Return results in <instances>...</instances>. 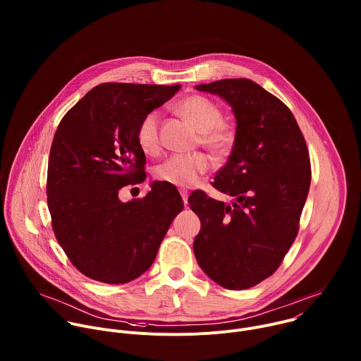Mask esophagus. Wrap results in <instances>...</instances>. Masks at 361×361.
<instances>
[{
	"mask_svg": "<svg viewBox=\"0 0 361 361\" xmlns=\"http://www.w3.org/2000/svg\"><path fill=\"white\" fill-rule=\"evenodd\" d=\"M180 194H181V197H183L184 204L187 205V204H188V191H187V190H181V191H180Z\"/></svg>",
	"mask_w": 361,
	"mask_h": 361,
	"instance_id": "esophagus-1",
	"label": "esophagus"
}]
</instances>
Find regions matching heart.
Wrapping results in <instances>:
<instances>
[{"instance_id":"b5f03b06","label":"heart","mask_w":361,"mask_h":361,"mask_svg":"<svg viewBox=\"0 0 361 361\" xmlns=\"http://www.w3.org/2000/svg\"><path fill=\"white\" fill-rule=\"evenodd\" d=\"M178 114L187 120L198 133L201 144L214 157H224L234 144V130L223 123L221 109L207 97L190 95L178 102ZM160 114L148 113L137 127V142L145 154H156L160 147L159 138ZM209 159L201 152L174 154L154 169L157 180L176 187H190L207 171Z\"/></svg>"}]
</instances>
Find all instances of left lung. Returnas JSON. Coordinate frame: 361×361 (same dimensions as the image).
Wrapping results in <instances>:
<instances>
[{
	"instance_id": "1",
	"label": "left lung",
	"mask_w": 361,
	"mask_h": 361,
	"mask_svg": "<svg viewBox=\"0 0 361 361\" xmlns=\"http://www.w3.org/2000/svg\"><path fill=\"white\" fill-rule=\"evenodd\" d=\"M231 107L235 137L213 187L230 204L197 191L190 209L201 230L192 248L198 266L228 290L270 277L291 247L312 181L310 157L300 127L277 97L247 78L195 85Z\"/></svg>"
}]
</instances>
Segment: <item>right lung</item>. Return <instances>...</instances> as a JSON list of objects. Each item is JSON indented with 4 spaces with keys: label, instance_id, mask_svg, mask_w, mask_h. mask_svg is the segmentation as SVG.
Instances as JSON below:
<instances>
[{
    "label": "right lung",
    "instance_id": "obj_1",
    "mask_svg": "<svg viewBox=\"0 0 361 361\" xmlns=\"http://www.w3.org/2000/svg\"><path fill=\"white\" fill-rule=\"evenodd\" d=\"M180 88L99 84L56 131L47 174L48 210L56 238L88 279L124 284L144 274L183 212L178 191L159 183L141 200L118 198L123 187L145 176V156L135 137L140 121Z\"/></svg>",
    "mask_w": 361,
    "mask_h": 361
}]
</instances>
